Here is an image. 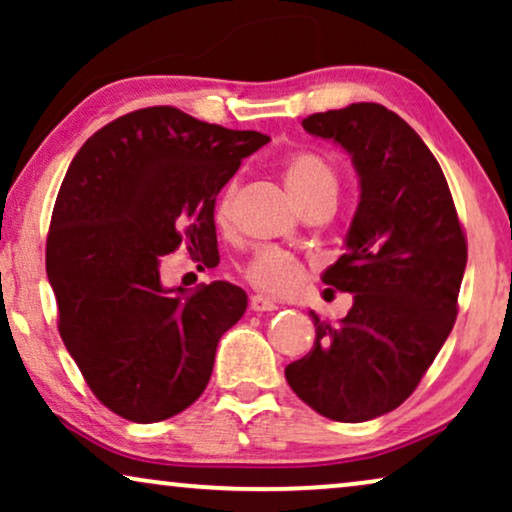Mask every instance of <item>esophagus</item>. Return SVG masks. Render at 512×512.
<instances>
[{
	"mask_svg": "<svg viewBox=\"0 0 512 512\" xmlns=\"http://www.w3.org/2000/svg\"><path fill=\"white\" fill-rule=\"evenodd\" d=\"M249 307L254 312H272V310H277V303L275 300H270V298H265V296H251V300H249Z\"/></svg>",
	"mask_w": 512,
	"mask_h": 512,
	"instance_id": "esophagus-1",
	"label": "esophagus"
}]
</instances>
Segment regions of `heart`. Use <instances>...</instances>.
Listing matches in <instances>:
<instances>
[{
    "instance_id": "1",
    "label": "heart",
    "mask_w": 512,
    "mask_h": 512,
    "mask_svg": "<svg viewBox=\"0 0 512 512\" xmlns=\"http://www.w3.org/2000/svg\"><path fill=\"white\" fill-rule=\"evenodd\" d=\"M282 177L286 184V191L296 200V205H305L307 200L319 198V195H328L338 191V174H335L333 165L328 163L324 156L314 151H296L284 160ZM235 195V181H230L226 191L221 193L219 202H216V221L226 223L230 216V207H233ZM247 279L258 289L268 293H286L298 284L300 279V265L296 258L277 247H265L256 251L247 265Z\"/></svg>"
}]
</instances>
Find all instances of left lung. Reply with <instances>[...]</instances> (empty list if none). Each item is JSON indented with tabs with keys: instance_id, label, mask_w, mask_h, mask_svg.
I'll list each match as a JSON object with an SVG mask.
<instances>
[{
	"instance_id": "8db88e82",
	"label": "left lung",
	"mask_w": 512,
	"mask_h": 512,
	"mask_svg": "<svg viewBox=\"0 0 512 512\" xmlns=\"http://www.w3.org/2000/svg\"><path fill=\"white\" fill-rule=\"evenodd\" d=\"M352 156L359 205L345 254L321 282L352 293L340 321H314V345L284 375L300 401L335 422H368L408 398L457 319L466 237L445 174L422 137L375 102L303 121Z\"/></svg>"
}]
</instances>
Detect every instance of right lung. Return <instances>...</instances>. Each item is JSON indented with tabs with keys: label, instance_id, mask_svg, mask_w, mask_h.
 <instances>
[{
	"label": "right lung",
	"instance_id": "add662e5",
	"mask_svg": "<svg viewBox=\"0 0 512 512\" xmlns=\"http://www.w3.org/2000/svg\"><path fill=\"white\" fill-rule=\"evenodd\" d=\"M268 142L149 107L104 125L74 156L53 207L46 275L62 342L116 415L163 422L205 391L247 293L230 282L167 289L160 261L186 244L207 268L219 263L216 195Z\"/></svg>",
	"mask_w": 512,
	"mask_h": 512
}]
</instances>
